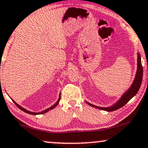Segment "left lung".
<instances>
[{"label":"left lung","mask_w":148,"mask_h":148,"mask_svg":"<svg viewBox=\"0 0 148 148\" xmlns=\"http://www.w3.org/2000/svg\"><path fill=\"white\" fill-rule=\"evenodd\" d=\"M142 78H143V68L142 65H141V56L140 54L137 53V72L136 74V76H135L134 80L133 82L132 86H130V88L124 93L123 95L121 96V97L120 98V99L116 102L115 104H114L113 106L109 107H98L92 105L88 102H86V103L90 106H92L93 107L97 108V109H99L101 110H103V111H113L115 110H117L120 109L121 107H123V106L128 103L133 97L136 95L138 90L140 88L141 82H142Z\"/></svg>","instance_id":"8db88e82"}]
</instances>
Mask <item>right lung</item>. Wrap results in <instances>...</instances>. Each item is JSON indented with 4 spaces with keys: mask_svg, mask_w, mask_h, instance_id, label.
Here are the masks:
<instances>
[{
    "mask_svg": "<svg viewBox=\"0 0 148 148\" xmlns=\"http://www.w3.org/2000/svg\"><path fill=\"white\" fill-rule=\"evenodd\" d=\"M61 92L60 93V95H59V98H58V100L57 101V102H56V103L54 104L53 105H52L51 106V107H50L49 108H48V109H45V110H44V111H41V112H39V113H35V112H32V111H28V110H27V109H24L23 107H22L21 106H20L19 105H18L17 103H16L15 101H14V100H12L11 98V99H12V101L14 102V103L16 105V107H17L18 109H20L21 110H22L23 111H24V112H25V113H28V114H31V115H41V114H43V113H47V112H48L49 110H51V109H54V108H55L56 106H57L58 105V103H59V102H60V97H61Z\"/></svg>",
    "mask_w": 148,
    "mask_h": 148,
    "instance_id": "right-lung-1",
    "label": "right lung"
}]
</instances>
